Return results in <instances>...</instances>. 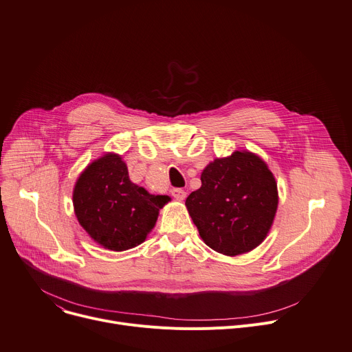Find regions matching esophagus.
I'll return each mask as SVG.
<instances>
[{"label":"esophagus","mask_w":352,"mask_h":352,"mask_svg":"<svg viewBox=\"0 0 352 352\" xmlns=\"http://www.w3.org/2000/svg\"><path fill=\"white\" fill-rule=\"evenodd\" d=\"M171 195L177 199V201H184L186 198V192L182 188H174L171 190Z\"/></svg>","instance_id":"obj_1"}]
</instances>
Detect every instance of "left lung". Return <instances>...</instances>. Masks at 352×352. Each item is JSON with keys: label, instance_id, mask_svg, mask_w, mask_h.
<instances>
[{"label": "left lung", "instance_id": "1", "mask_svg": "<svg viewBox=\"0 0 352 352\" xmlns=\"http://www.w3.org/2000/svg\"><path fill=\"white\" fill-rule=\"evenodd\" d=\"M201 181L185 205L202 240L232 257L261 244L278 208L276 182L263 160L236 151L216 158Z\"/></svg>", "mask_w": 352, "mask_h": 352}]
</instances>
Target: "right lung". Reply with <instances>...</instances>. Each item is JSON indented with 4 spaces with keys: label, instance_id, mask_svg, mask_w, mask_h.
Wrapping results in <instances>:
<instances>
[{
    "label": "right lung",
    "instance_id": "obj_1",
    "mask_svg": "<svg viewBox=\"0 0 352 352\" xmlns=\"http://www.w3.org/2000/svg\"><path fill=\"white\" fill-rule=\"evenodd\" d=\"M170 198L150 195L129 179L118 154H107L89 164L80 175L73 204L85 232L105 248L129 250L144 241Z\"/></svg>",
    "mask_w": 352,
    "mask_h": 352
}]
</instances>
